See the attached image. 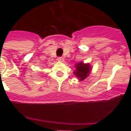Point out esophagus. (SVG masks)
<instances>
[{"mask_svg": "<svg viewBox=\"0 0 131 131\" xmlns=\"http://www.w3.org/2000/svg\"><path fill=\"white\" fill-rule=\"evenodd\" d=\"M57 60H58V61H59V62H63L64 59H63V58H62V57H58V58Z\"/></svg>", "mask_w": 131, "mask_h": 131, "instance_id": "34e87169", "label": "esophagus"}]
</instances>
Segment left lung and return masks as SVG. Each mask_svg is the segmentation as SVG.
Masks as SVG:
<instances>
[{"label":"left lung","mask_w":131,"mask_h":131,"mask_svg":"<svg viewBox=\"0 0 131 131\" xmlns=\"http://www.w3.org/2000/svg\"><path fill=\"white\" fill-rule=\"evenodd\" d=\"M75 68V71H74L73 73L76 76V77L80 81H83L86 77H89L92 70V66L90 63H84L83 62H79L76 63Z\"/></svg>","instance_id":"left-lung-1"}]
</instances>
